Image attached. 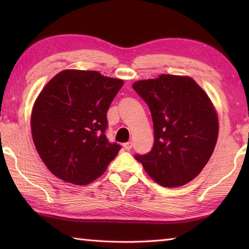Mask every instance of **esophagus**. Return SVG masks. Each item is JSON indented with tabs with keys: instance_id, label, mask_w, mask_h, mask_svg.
<instances>
[{
	"instance_id": "1",
	"label": "esophagus",
	"mask_w": 249,
	"mask_h": 249,
	"mask_svg": "<svg viewBox=\"0 0 249 249\" xmlns=\"http://www.w3.org/2000/svg\"><path fill=\"white\" fill-rule=\"evenodd\" d=\"M123 147H124V149H125V150H130V149H132V147H133V142H124V144H123Z\"/></svg>"
}]
</instances>
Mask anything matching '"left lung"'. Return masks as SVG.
Returning <instances> with one entry per match:
<instances>
[{"instance_id":"obj_1","label":"left lung","mask_w":249,"mask_h":249,"mask_svg":"<svg viewBox=\"0 0 249 249\" xmlns=\"http://www.w3.org/2000/svg\"><path fill=\"white\" fill-rule=\"evenodd\" d=\"M133 89L148 105L155 136L149 153L135 158L163 187L190 182L217 141V115L209 96L193 79L170 74L137 81Z\"/></svg>"}]
</instances>
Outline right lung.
<instances>
[{
	"instance_id": "right-lung-1",
	"label": "right lung",
	"mask_w": 249,
	"mask_h": 249,
	"mask_svg": "<svg viewBox=\"0 0 249 249\" xmlns=\"http://www.w3.org/2000/svg\"><path fill=\"white\" fill-rule=\"evenodd\" d=\"M124 82L98 71L64 70L34 104V144L59 179L88 184L107 170L121 145L107 138V113Z\"/></svg>"
}]
</instances>
